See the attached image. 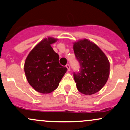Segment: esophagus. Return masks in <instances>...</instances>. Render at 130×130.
I'll use <instances>...</instances> for the list:
<instances>
[{"label": "esophagus", "mask_w": 130, "mask_h": 130, "mask_svg": "<svg viewBox=\"0 0 130 130\" xmlns=\"http://www.w3.org/2000/svg\"><path fill=\"white\" fill-rule=\"evenodd\" d=\"M66 67L67 68L68 71H70V65H69V64H67V65H66Z\"/></svg>", "instance_id": "esophagus-1"}]
</instances>
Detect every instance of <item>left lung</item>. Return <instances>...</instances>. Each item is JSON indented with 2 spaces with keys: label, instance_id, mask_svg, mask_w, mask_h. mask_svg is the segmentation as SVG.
Returning a JSON list of instances; mask_svg holds the SVG:
<instances>
[{
  "label": "left lung",
  "instance_id": "left-lung-1",
  "mask_svg": "<svg viewBox=\"0 0 130 130\" xmlns=\"http://www.w3.org/2000/svg\"><path fill=\"white\" fill-rule=\"evenodd\" d=\"M73 50L80 65V70L74 73L76 88L87 95L102 89L110 75V62L106 55L95 43L87 39L73 43Z\"/></svg>",
  "mask_w": 130,
  "mask_h": 130
}]
</instances>
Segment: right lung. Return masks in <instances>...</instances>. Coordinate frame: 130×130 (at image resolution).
<instances>
[{
    "instance_id": "obj_1",
    "label": "right lung",
    "mask_w": 130,
    "mask_h": 130,
    "mask_svg": "<svg viewBox=\"0 0 130 130\" xmlns=\"http://www.w3.org/2000/svg\"><path fill=\"white\" fill-rule=\"evenodd\" d=\"M58 40L48 37L42 40L30 52L25 59L24 72L28 83L40 93L57 89L67 69L60 65L59 56L51 45Z\"/></svg>"
}]
</instances>
